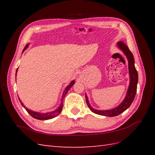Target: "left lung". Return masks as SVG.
Instances as JSON below:
<instances>
[{"mask_svg":"<svg viewBox=\"0 0 155 155\" xmlns=\"http://www.w3.org/2000/svg\"><path fill=\"white\" fill-rule=\"evenodd\" d=\"M117 47L123 52V53L126 56L128 60V71H129L130 75V84L128 88L127 93L124 101L122 102L117 107L113 108V109L107 110H100L94 109V108H93L91 106V104L88 103V98L86 95L85 97H86V102L88 107L90 108L91 110L95 114L103 115V116L107 117L117 116V115L123 113L124 110H126L127 108L130 106V104H132L134 97H135L138 83V72L136 70L135 67H134V59L133 54H132V52L130 51L129 48H128L126 44L123 41L118 42L117 43Z\"/></svg>","mask_w":155,"mask_h":155,"instance_id":"1","label":"left lung"}]
</instances>
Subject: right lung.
Instances as JSON below:
<instances>
[{
	"instance_id": "1",
	"label": "right lung",
	"mask_w": 155,
	"mask_h": 155,
	"mask_svg": "<svg viewBox=\"0 0 155 155\" xmlns=\"http://www.w3.org/2000/svg\"><path fill=\"white\" fill-rule=\"evenodd\" d=\"M28 47V45H26V47H25V48L23 49V51L22 52H24L26 49H27ZM18 71V68L16 69V72H17ZM74 81H72L71 83L69 84V85H68V86L67 87V88H65V90L64 91L63 94H62V98H61V104L60 106H59V107L57 108V109H56L53 111L52 112H49V113H37V112H35V111H32L31 110H29L28 108H27V107H26L24 104H23V103L21 102V101L20 100V98H18V99L20 101V102H21V104H22V106L24 107L26 110H27L28 114H30L31 116L33 117L34 118H36V119H38V120H48V119H51V118H54L55 117L58 116V115L61 113V112L62 109V107H63V104H62V101H63L64 100V98L65 97V95L67 94V93H68V91H69V89L72 87V85H74Z\"/></svg>"
}]
</instances>
